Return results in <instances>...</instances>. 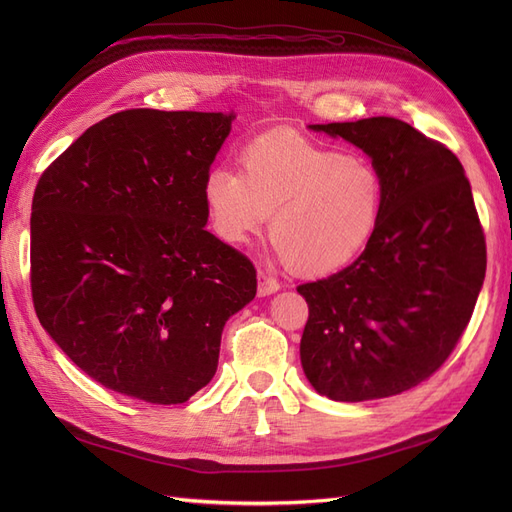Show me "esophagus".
<instances>
[{
	"mask_svg": "<svg viewBox=\"0 0 512 512\" xmlns=\"http://www.w3.org/2000/svg\"><path fill=\"white\" fill-rule=\"evenodd\" d=\"M280 290V282L275 277L258 271V297H269V294Z\"/></svg>",
	"mask_w": 512,
	"mask_h": 512,
	"instance_id": "34e87169",
	"label": "esophagus"
}]
</instances>
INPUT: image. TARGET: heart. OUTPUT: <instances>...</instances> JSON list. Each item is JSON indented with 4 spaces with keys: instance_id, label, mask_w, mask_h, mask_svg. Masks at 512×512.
<instances>
[{
    "instance_id": "b5f03b06",
    "label": "heart",
    "mask_w": 512,
    "mask_h": 512,
    "mask_svg": "<svg viewBox=\"0 0 512 512\" xmlns=\"http://www.w3.org/2000/svg\"><path fill=\"white\" fill-rule=\"evenodd\" d=\"M243 175L215 166L203 198L211 228L228 245L262 230L288 267L307 277L342 271L374 239L384 211L380 170L299 134L275 132L241 151Z\"/></svg>"
}]
</instances>
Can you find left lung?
Masks as SVG:
<instances>
[{"instance_id":"obj_1","label":"left lung","mask_w":512,"mask_h":512,"mask_svg":"<svg viewBox=\"0 0 512 512\" xmlns=\"http://www.w3.org/2000/svg\"><path fill=\"white\" fill-rule=\"evenodd\" d=\"M363 149L384 179L374 239L350 267L301 284V365L335 401L404 393L442 367L487 269L472 188L451 149L395 117L309 126Z\"/></svg>"}]
</instances>
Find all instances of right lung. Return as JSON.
<instances>
[{"label": "right lung", "instance_id": "1", "mask_svg": "<svg viewBox=\"0 0 512 512\" xmlns=\"http://www.w3.org/2000/svg\"><path fill=\"white\" fill-rule=\"evenodd\" d=\"M235 115L132 108L87 128L32 203V297L70 361L106 389L183 404L215 376L256 269L205 224L203 181Z\"/></svg>", "mask_w": 512, "mask_h": 512}]
</instances>
